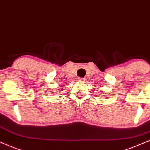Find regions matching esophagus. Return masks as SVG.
<instances>
[{"label":"esophagus","instance_id":"obj_1","mask_svg":"<svg viewBox=\"0 0 150 150\" xmlns=\"http://www.w3.org/2000/svg\"><path fill=\"white\" fill-rule=\"evenodd\" d=\"M77 80L78 81H84V79L83 78H80V77H78V78L77 79Z\"/></svg>","mask_w":150,"mask_h":150}]
</instances>
